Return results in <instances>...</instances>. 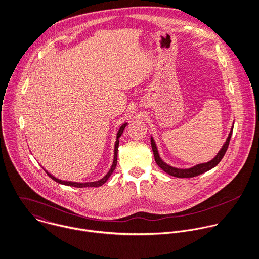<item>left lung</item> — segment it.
Instances as JSON below:
<instances>
[{
    "instance_id": "8db88e82",
    "label": "left lung",
    "mask_w": 259,
    "mask_h": 259,
    "mask_svg": "<svg viewBox=\"0 0 259 259\" xmlns=\"http://www.w3.org/2000/svg\"><path fill=\"white\" fill-rule=\"evenodd\" d=\"M234 124V123H233ZM232 131H233V126L230 130V133L226 139V142L224 143V145L222 146L221 150L217 153V155L215 156L211 161L207 162V163H202V164H198L192 168H188V169H179V168H174L168 164H166L159 156L157 147H156L155 142L153 140V138L151 137V146H152V150H153V154H154V158H155L156 163L157 165L163 170L165 171L167 174L174 176V177H178V178H190V177H195L198 176L202 173H205L208 170L214 168L223 158L224 154L226 153V150L228 148L229 142H230V138L232 135Z\"/></svg>"
}]
</instances>
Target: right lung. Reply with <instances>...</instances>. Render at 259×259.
<instances>
[{
    "mask_svg": "<svg viewBox=\"0 0 259 259\" xmlns=\"http://www.w3.org/2000/svg\"><path fill=\"white\" fill-rule=\"evenodd\" d=\"M126 126H127V123L123 124V125L120 127V129H119V131H118V133H117V140H116V143H115V152H114V161H113V164H112V166H111V169L109 170V172L104 176L102 179H100V180H98V181H95V182L78 183V182H71V181H63V180H60V179L54 177L53 175H51L50 173H48L47 171H46V173L52 178L54 181H56V182H58V183H60V184L68 185V186H74V187H78V188H83V187H98V186L103 185L104 183L108 180V178L111 176V174L113 173V171L115 170V168H116V165H117L118 147H119V138H120V136L122 135V133H123V131H124V129H125Z\"/></svg>",
    "mask_w": 259,
    "mask_h": 259,
    "instance_id": "obj_1",
    "label": "right lung"
}]
</instances>
